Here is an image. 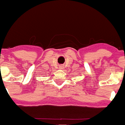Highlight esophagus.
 Returning <instances> with one entry per match:
<instances>
[{"label": "esophagus", "instance_id": "obj_1", "mask_svg": "<svg viewBox=\"0 0 125 125\" xmlns=\"http://www.w3.org/2000/svg\"><path fill=\"white\" fill-rule=\"evenodd\" d=\"M60 68H61V69H63V66H60Z\"/></svg>", "mask_w": 125, "mask_h": 125}]
</instances>
